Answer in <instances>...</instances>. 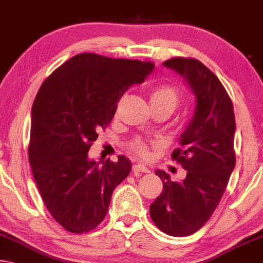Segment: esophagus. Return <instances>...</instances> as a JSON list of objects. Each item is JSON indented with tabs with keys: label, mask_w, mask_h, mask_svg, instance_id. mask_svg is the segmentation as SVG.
<instances>
[{
	"label": "esophagus",
	"mask_w": 263,
	"mask_h": 263,
	"mask_svg": "<svg viewBox=\"0 0 263 263\" xmlns=\"http://www.w3.org/2000/svg\"><path fill=\"white\" fill-rule=\"evenodd\" d=\"M133 171L135 173H149V169L145 167L144 164H141V163H136L133 165Z\"/></svg>",
	"instance_id": "obj_1"
}]
</instances>
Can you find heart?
<instances>
[{"label": "heart", "instance_id": "heart-1", "mask_svg": "<svg viewBox=\"0 0 263 263\" xmlns=\"http://www.w3.org/2000/svg\"><path fill=\"white\" fill-rule=\"evenodd\" d=\"M180 91L171 84H161L155 87L149 94L152 108H167L174 111L180 103ZM130 151L143 159L149 156V147L143 140L136 139L130 144Z\"/></svg>", "mask_w": 263, "mask_h": 263}]
</instances>
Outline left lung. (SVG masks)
<instances>
[{"label": "left lung", "instance_id": "1", "mask_svg": "<svg viewBox=\"0 0 263 263\" xmlns=\"http://www.w3.org/2000/svg\"><path fill=\"white\" fill-rule=\"evenodd\" d=\"M163 64L185 79L196 98V107L181 134V148L172 154L187 171L185 179L174 182L167 173L156 171L163 191L149 212L163 233L188 236L211 219L235 167V115L220 80L199 60L173 58Z\"/></svg>", "mask_w": 263, "mask_h": 263}]
</instances>
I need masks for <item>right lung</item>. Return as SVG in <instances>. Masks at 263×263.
<instances>
[{
    "label": "right lung",
    "mask_w": 263,
    "mask_h": 263,
    "mask_svg": "<svg viewBox=\"0 0 263 263\" xmlns=\"http://www.w3.org/2000/svg\"><path fill=\"white\" fill-rule=\"evenodd\" d=\"M154 67L83 52L61 64L40 88L31 108L28 155L44 204L68 232L98 227L114 189L130 173L127 157L108 159L100 167L88 152L114 118L122 95Z\"/></svg>",
    "instance_id": "right-lung-1"
}]
</instances>
